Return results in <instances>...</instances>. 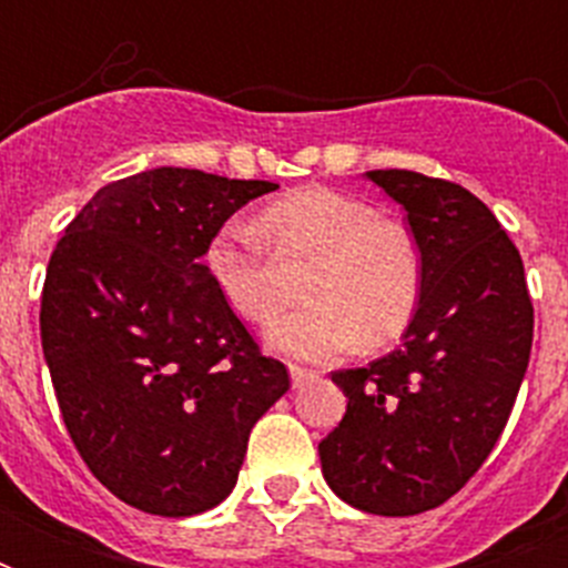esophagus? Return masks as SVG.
Returning <instances> with one entry per match:
<instances>
[{
  "instance_id": "34e87169",
  "label": "esophagus",
  "mask_w": 568,
  "mask_h": 568,
  "mask_svg": "<svg viewBox=\"0 0 568 568\" xmlns=\"http://www.w3.org/2000/svg\"><path fill=\"white\" fill-rule=\"evenodd\" d=\"M288 377H292L294 388H303L310 386L312 379H318V374L310 372V368H297V365H292V368H288Z\"/></svg>"
}]
</instances>
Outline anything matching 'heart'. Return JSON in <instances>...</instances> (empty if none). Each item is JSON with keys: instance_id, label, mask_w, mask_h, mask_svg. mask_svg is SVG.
Instances as JSON below:
<instances>
[{"instance_id": "b5f03b06", "label": "heart", "mask_w": 568, "mask_h": 568, "mask_svg": "<svg viewBox=\"0 0 568 568\" xmlns=\"http://www.w3.org/2000/svg\"><path fill=\"white\" fill-rule=\"evenodd\" d=\"M256 229L276 256H312L301 306L265 329V345L285 359L329 363L363 338L379 345L409 324L422 294V258L413 235L374 217L372 205L336 189L288 191L267 203ZM203 267L223 306L244 321L276 310V267L253 226L226 221L209 235Z\"/></svg>"}]
</instances>
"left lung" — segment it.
Listing matches in <instances>:
<instances>
[{"label":"left lung","mask_w":568,"mask_h":568,"mask_svg":"<svg viewBox=\"0 0 568 568\" xmlns=\"http://www.w3.org/2000/svg\"><path fill=\"white\" fill-rule=\"evenodd\" d=\"M363 176L406 212L422 294L404 345L333 372L347 413L318 445L321 471L356 510L415 516L495 448L528 372L534 306L519 250L471 191L413 171Z\"/></svg>","instance_id":"obj_1"}]
</instances>
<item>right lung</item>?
Listing matches in <instances>:
<instances>
[{
  "mask_svg": "<svg viewBox=\"0 0 568 568\" xmlns=\"http://www.w3.org/2000/svg\"><path fill=\"white\" fill-rule=\"evenodd\" d=\"M189 168L100 189L49 258L40 342L70 439L138 510L182 519L239 480L253 424L288 392L203 267L241 205L276 191Z\"/></svg>",
  "mask_w": 568,
  "mask_h": 568,
  "instance_id": "obj_1",
  "label": "right lung"
}]
</instances>
